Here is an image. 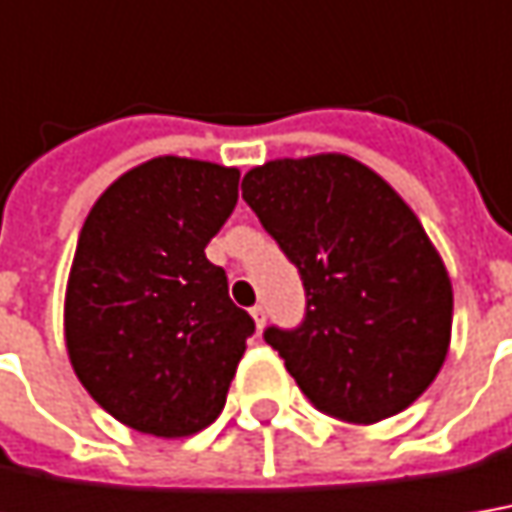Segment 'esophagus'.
<instances>
[{
	"label": "esophagus",
	"mask_w": 512,
	"mask_h": 512,
	"mask_svg": "<svg viewBox=\"0 0 512 512\" xmlns=\"http://www.w3.org/2000/svg\"><path fill=\"white\" fill-rule=\"evenodd\" d=\"M252 319H255L257 330L263 328V325H266V308H263V305H255V308H252Z\"/></svg>",
	"instance_id": "esophagus-1"
}]
</instances>
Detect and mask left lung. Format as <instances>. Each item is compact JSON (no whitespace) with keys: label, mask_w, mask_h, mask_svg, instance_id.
<instances>
[{"label":"left lung","mask_w":512,"mask_h":512,"mask_svg":"<svg viewBox=\"0 0 512 512\" xmlns=\"http://www.w3.org/2000/svg\"><path fill=\"white\" fill-rule=\"evenodd\" d=\"M243 198L300 271L302 322L263 339L302 395L364 426L417 401L446 361L454 294L415 212L342 154L266 162Z\"/></svg>","instance_id":"obj_1"}]
</instances>
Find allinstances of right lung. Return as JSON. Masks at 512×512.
I'll return each instance as SVG.
<instances>
[{
    "label": "right lung",
    "mask_w": 512,
    "mask_h": 512,
    "mask_svg": "<svg viewBox=\"0 0 512 512\" xmlns=\"http://www.w3.org/2000/svg\"><path fill=\"white\" fill-rule=\"evenodd\" d=\"M235 168L159 156L97 198L66 285V350L86 392L142 434L221 415L255 319L204 249L238 204Z\"/></svg>",
    "instance_id": "obj_1"
}]
</instances>
